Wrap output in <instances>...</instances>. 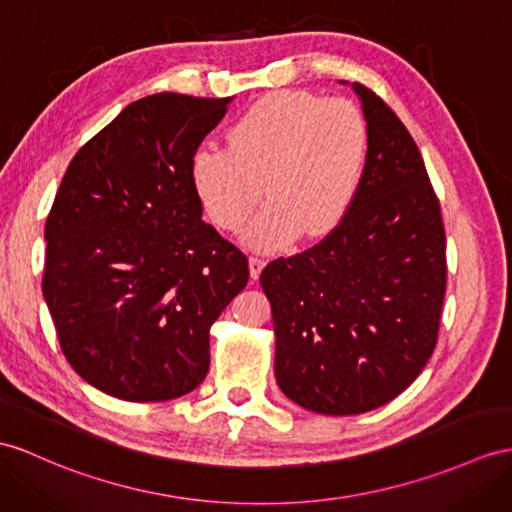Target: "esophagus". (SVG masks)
Wrapping results in <instances>:
<instances>
[{"mask_svg":"<svg viewBox=\"0 0 512 512\" xmlns=\"http://www.w3.org/2000/svg\"><path fill=\"white\" fill-rule=\"evenodd\" d=\"M265 265H267V260L263 256H249V276L258 280L260 271H263Z\"/></svg>","mask_w":512,"mask_h":512,"instance_id":"34e87169","label":"esophagus"}]
</instances>
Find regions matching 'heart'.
<instances>
[{
	"label": "heart",
	"instance_id": "heart-1",
	"mask_svg": "<svg viewBox=\"0 0 512 512\" xmlns=\"http://www.w3.org/2000/svg\"><path fill=\"white\" fill-rule=\"evenodd\" d=\"M367 123L347 99L306 91L260 97L236 119L230 147L204 145L193 182L223 230H241L260 197L269 199L247 232L258 249L289 245L297 232H330L350 208L365 171Z\"/></svg>",
	"mask_w": 512,
	"mask_h": 512
}]
</instances>
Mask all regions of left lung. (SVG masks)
<instances>
[{"label": "left lung", "mask_w": 512, "mask_h": 512, "mask_svg": "<svg viewBox=\"0 0 512 512\" xmlns=\"http://www.w3.org/2000/svg\"><path fill=\"white\" fill-rule=\"evenodd\" d=\"M369 147L358 191L323 239L260 273L276 380L321 415H358L408 389L439 339L447 284L441 204L419 147L384 99L354 82Z\"/></svg>", "instance_id": "obj_1"}]
</instances>
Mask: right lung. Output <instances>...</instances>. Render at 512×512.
<instances>
[{"label":"right lung","mask_w":512,"mask_h":512,"mask_svg":"<svg viewBox=\"0 0 512 512\" xmlns=\"http://www.w3.org/2000/svg\"><path fill=\"white\" fill-rule=\"evenodd\" d=\"M230 102L156 93L123 108L73 156L47 215L43 295L60 350L119 400L193 391L210 326L249 280L193 182L197 147Z\"/></svg>","instance_id":"right-lung-1"}]
</instances>
